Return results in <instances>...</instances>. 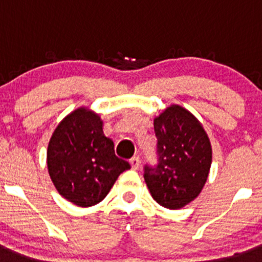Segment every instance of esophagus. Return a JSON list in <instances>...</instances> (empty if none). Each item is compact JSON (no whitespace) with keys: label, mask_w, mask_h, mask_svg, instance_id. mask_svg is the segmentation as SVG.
Listing matches in <instances>:
<instances>
[{"label":"esophagus","mask_w":262,"mask_h":262,"mask_svg":"<svg viewBox=\"0 0 262 262\" xmlns=\"http://www.w3.org/2000/svg\"><path fill=\"white\" fill-rule=\"evenodd\" d=\"M129 162H130L132 168H133V170H138L139 165H141V160H139L138 156H134V157H132Z\"/></svg>","instance_id":"obj_1"}]
</instances>
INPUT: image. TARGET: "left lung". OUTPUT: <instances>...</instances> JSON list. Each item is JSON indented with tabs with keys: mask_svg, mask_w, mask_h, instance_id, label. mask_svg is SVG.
I'll return each mask as SVG.
<instances>
[{
	"mask_svg": "<svg viewBox=\"0 0 262 262\" xmlns=\"http://www.w3.org/2000/svg\"><path fill=\"white\" fill-rule=\"evenodd\" d=\"M157 165L144 166V181L153 199L168 209H180L195 199L207 182L212 146L196 118L171 105L155 119Z\"/></svg>",
	"mask_w": 262,
	"mask_h": 262,
	"instance_id": "8db88e82",
	"label": "left lung"
}]
</instances>
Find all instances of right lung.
<instances>
[{"label":"right lung","mask_w":262,"mask_h":262,"mask_svg":"<svg viewBox=\"0 0 262 262\" xmlns=\"http://www.w3.org/2000/svg\"><path fill=\"white\" fill-rule=\"evenodd\" d=\"M47 165L58 192L83 208L101 202L119 175L130 168L115 155L114 142L104 136L100 116L84 107L58 124L49 141Z\"/></svg>","instance_id":"right-lung-1"}]
</instances>
